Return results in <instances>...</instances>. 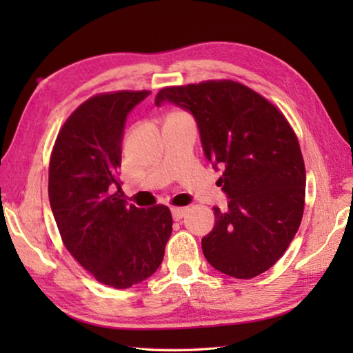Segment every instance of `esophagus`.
Listing matches in <instances>:
<instances>
[{"instance_id": "obj_1", "label": "esophagus", "mask_w": 353, "mask_h": 353, "mask_svg": "<svg viewBox=\"0 0 353 353\" xmlns=\"http://www.w3.org/2000/svg\"><path fill=\"white\" fill-rule=\"evenodd\" d=\"M171 214L174 221H181L182 218H185V214H187V208H172Z\"/></svg>"}]
</instances>
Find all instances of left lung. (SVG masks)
<instances>
[{
	"mask_svg": "<svg viewBox=\"0 0 353 353\" xmlns=\"http://www.w3.org/2000/svg\"><path fill=\"white\" fill-rule=\"evenodd\" d=\"M163 103L193 115L205 159L223 170L218 185L229 201L225 210L213 207L207 261L235 279L268 271L294 238L305 201V165L286 118L234 81L166 87L155 97Z\"/></svg>",
	"mask_w": 353,
	"mask_h": 353,
	"instance_id": "obj_1",
	"label": "left lung"
}]
</instances>
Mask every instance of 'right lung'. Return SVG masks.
<instances>
[{
	"label": "right lung",
	"mask_w": 353,
	"mask_h": 353,
	"mask_svg": "<svg viewBox=\"0 0 353 353\" xmlns=\"http://www.w3.org/2000/svg\"><path fill=\"white\" fill-rule=\"evenodd\" d=\"M149 93L87 99L65 121L50 160L48 194L65 248L98 282L117 290L159 270L172 232L168 207L146 210L121 199L124 126Z\"/></svg>",
	"instance_id": "add662e5"
}]
</instances>
